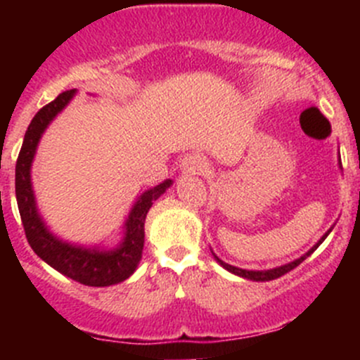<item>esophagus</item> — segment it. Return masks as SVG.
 Masks as SVG:
<instances>
[{
	"label": "esophagus",
	"mask_w": 360,
	"mask_h": 360,
	"mask_svg": "<svg viewBox=\"0 0 360 360\" xmlns=\"http://www.w3.org/2000/svg\"><path fill=\"white\" fill-rule=\"evenodd\" d=\"M207 169V163L200 155H186L181 160V170L184 174H202Z\"/></svg>",
	"instance_id": "1"
}]
</instances>
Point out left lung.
I'll return each mask as SVG.
<instances>
[{
    "label": "left lung",
    "mask_w": 360,
    "mask_h": 360,
    "mask_svg": "<svg viewBox=\"0 0 360 360\" xmlns=\"http://www.w3.org/2000/svg\"><path fill=\"white\" fill-rule=\"evenodd\" d=\"M340 167H341V160L340 162ZM333 228H335V224H333L331 228H329L328 231H326L324 235H322L321 237V240L317 242V244L314 245V248H311L310 250H308L307 254H303V256L301 257H297V259H294V261H291V263H285V264H281V266H275V268H270V270H244V268H238V266H231V264H228V263H224L223 259H219V257L216 256V254H214V250L210 249V252H212V256H214V259L217 261V263L221 264V266L224 268V270H228L230 271V274H235V275H238V277H242V278H248V281H252V282H268V281H275V278H278V277H282V275H285L288 274V271H291V270H294V268L297 266V264L300 263H303L304 259H307L308 256H310L311 252H314L315 249L319 248V245L322 244V242L326 240V237H328L329 233H331V230Z\"/></svg>",
    "instance_id": "obj_1"
}]
</instances>
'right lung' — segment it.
I'll return each mask as SVG.
<instances>
[{
    "mask_svg": "<svg viewBox=\"0 0 360 360\" xmlns=\"http://www.w3.org/2000/svg\"><path fill=\"white\" fill-rule=\"evenodd\" d=\"M76 90L63 92L56 101L46 104L34 115L25 130L15 165V195L22 219L25 237L32 250L46 264L72 281L90 288H108L127 281L136 271L144 248V221L153 202L172 186V179H165L137 197L123 223V237L112 249L101 245H78L63 240L49 230L36 205L31 181V167L38 150L39 139L50 123L71 103Z\"/></svg>",
    "mask_w": 360,
    "mask_h": 360,
    "instance_id": "right-lung-1",
    "label": "right lung"
}]
</instances>
